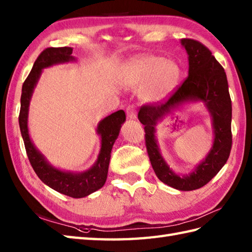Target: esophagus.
Here are the masks:
<instances>
[{"label": "esophagus", "instance_id": "1", "mask_svg": "<svg viewBox=\"0 0 252 252\" xmlns=\"http://www.w3.org/2000/svg\"><path fill=\"white\" fill-rule=\"evenodd\" d=\"M126 114L128 119H136L137 116V111L136 108L133 105H128L126 109Z\"/></svg>", "mask_w": 252, "mask_h": 252}]
</instances>
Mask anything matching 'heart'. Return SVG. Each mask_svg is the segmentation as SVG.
Wrapping results in <instances>:
<instances>
[{"mask_svg":"<svg viewBox=\"0 0 252 252\" xmlns=\"http://www.w3.org/2000/svg\"><path fill=\"white\" fill-rule=\"evenodd\" d=\"M178 79L179 68L168 59L158 56H142L127 64L123 81L132 89L148 85L142 94L144 100L158 103L170 94Z\"/></svg>","mask_w":252,"mask_h":252,"instance_id":"heart-1","label":"heart"}]
</instances>
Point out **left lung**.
I'll use <instances>...</instances> for the list:
<instances>
[{"mask_svg":"<svg viewBox=\"0 0 252 252\" xmlns=\"http://www.w3.org/2000/svg\"><path fill=\"white\" fill-rule=\"evenodd\" d=\"M181 45L189 56V75L164 103L145 104L138 119L144 125L145 145L155 175L161 182L180 191H193L204 187L220 171L232 148V101L224 69L204 44L182 38ZM202 101L210 111L214 127V144L206 158L189 175H177L160 155L155 138V126L180 104Z\"/></svg>","mask_w":252,"mask_h":252,"instance_id":"1","label":"left lung"}]
</instances>
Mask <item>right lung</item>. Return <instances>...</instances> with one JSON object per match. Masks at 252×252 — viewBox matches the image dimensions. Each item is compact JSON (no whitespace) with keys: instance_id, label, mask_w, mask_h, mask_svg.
I'll list each match as a JSON object with an SVG mask.
<instances>
[{"instance_id":"obj_1","label":"right lung","mask_w":252,"mask_h":252,"mask_svg":"<svg viewBox=\"0 0 252 252\" xmlns=\"http://www.w3.org/2000/svg\"><path fill=\"white\" fill-rule=\"evenodd\" d=\"M72 47H48L38 55L30 74L22 85L20 98L19 127L25 142L28 158L33 170L41 180L55 191L73 198H82L101 189L108 177V169L111 158V151L115 140L119 137L123 123L126 121L125 112L116 111L104 117L97 126V133L101 138V149L98 158L91 168L82 172L63 171L55 168L46 160L40 151L31 141L28 129V114L33 91L40 79L42 70L58 63L75 61L72 56Z\"/></svg>"}]
</instances>
